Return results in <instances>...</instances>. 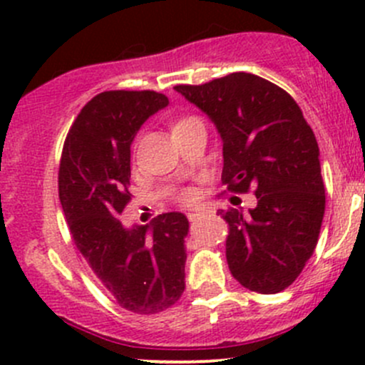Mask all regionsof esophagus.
<instances>
[{
	"label": "esophagus",
	"instance_id": "34e87169",
	"mask_svg": "<svg viewBox=\"0 0 365 365\" xmlns=\"http://www.w3.org/2000/svg\"><path fill=\"white\" fill-rule=\"evenodd\" d=\"M200 217H201V212H197V210H196V212H190L189 213V220H190V222H196V220L200 219Z\"/></svg>",
	"mask_w": 365,
	"mask_h": 365
}]
</instances>
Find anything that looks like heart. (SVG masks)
Masks as SVG:
<instances>
[{
  "label": "heart",
  "instance_id": "obj_1",
  "mask_svg": "<svg viewBox=\"0 0 365 365\" xmlns=\"http://www.w3.org/2000/svg\"><path fill=\"white\" fill-rule=\"evenodd\" d=\"M189 120H190V118H189ZM183 121H187V120H180V121H176V123H175V127H176V125H180V123H183Z\"/></svg>",
  "mask_w": 365,
  "mask_h": 365
}]
</instances>
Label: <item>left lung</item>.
<instances>
[{
	"mask_svg": "<svg viewBox=\"0 0 365 365\" xmlns=\"http://www.w3.org/2000/svg\"><path fill=\"white\" fill-rule=\"evenodd\" d=\"M175 90L215 125L222 139V185L235 192L256 189L254 208L219 210L230 224L231 274L251 292H282L314 252L325 213L314 132L282 88L254 73Z\"/></svg>",
	"mask_w": 365,
	"mask_h": 365,
	"instance_id": "obj_1",
	"label": "left lung"
}]
</instances>
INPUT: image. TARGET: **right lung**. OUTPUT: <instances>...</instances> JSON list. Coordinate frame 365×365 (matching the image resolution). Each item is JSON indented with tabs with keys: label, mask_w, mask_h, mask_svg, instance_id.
I'll return each instance as SVG.
<instances>
[{
	"label": "right lung",
	"mask_w": 365,
	"mask_h": 365,
	"mask_svg": "<svg viewBox=\"0 0 365 365\" xmlns=\"http://www.w3.org/2000/svg\"><path fill=\"white\" fill-rule=\"evenodd\" d=\"M157 91H104L70 127L60 164V201L73 244L123 309L155 314L185 289L189 219L162 213L146 226L120 220L130 200V145L168 108Z\"/></svg>",
	"instance_id": "right-lung-1"
}]
</instances>
